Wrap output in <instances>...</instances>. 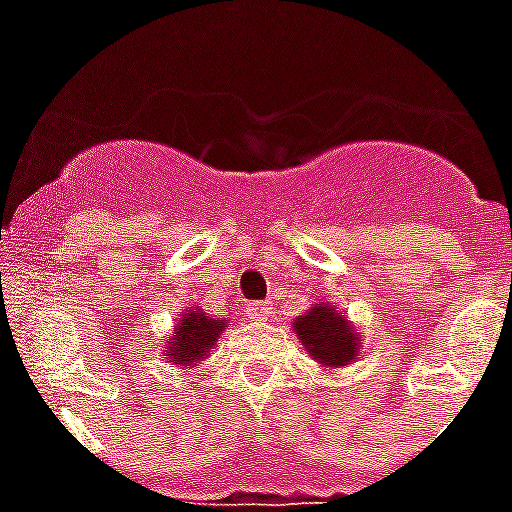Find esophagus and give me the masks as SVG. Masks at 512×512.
Instances as JSON below:
<instances>
[{"label": "esophagus", "mask_w": 512, "mask_h": 512, "mask_svg": "<svg viewBox=\"0 0 512 512\" xmlns=\"http://www.w3.org/2000/svg\"><path fill=\"white\" fill-rule=\"evenodd\" d=\"M247 313L252 321H268L271 319L273 308H271V303H249Z\"/></svg>", "instance_id": "obj_1"}]
</instances>
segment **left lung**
I'll list each match as a JSON object with an SVG mask.
<instances>
[{
	"mask_svg": "<svg viewBox=\"0 0 512 512\" xmlns=\"http://www.w3.org/2000/svg\"><path fill=\"white\" fill-rule=\"evenodd\" d=\"M292 329L297 340L303 342V348L308 350V356H313L316 364L327 369H342L353 364L364 348L356 324L329 303L311 305L303 316H297Z\"/></svg>",
	"mask_w": 512,
	"mask_h": 512,
	"instance_id": "8db88e82",
	"label": "left lung"
}]
</instances>
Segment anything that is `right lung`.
I'll return each mask as SVG.
<instances>
[{
  "mask_svg": "<svg viewBox=\"0 0 512 512\" xmlns=\"http://www.w3.org/2000/svg\"><path fill=\"white\" fill-rule=\"evenodd\" d=\"M225 324L228 321L212 319L201 308H188L185 313H180V321L172 329V340L167 342L164 356L180 369L199 366V361H204L209 350L215 348L217 337L225 332Z\"/></svg>",
  "mask_w": 512,
  "mask_h": 512,
  "instance_id": "right-lung-1",
  "label": "right lung"
}]
</instances>
